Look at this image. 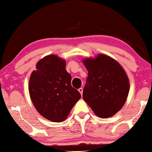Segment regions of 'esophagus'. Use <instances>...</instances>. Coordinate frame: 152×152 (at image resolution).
Instances as JSON below:
<instances>
[{"label":"esophagus","instance_id":"34e87169","mask_svg":"<svg viewBox=\"0 0 152 152\" xmlns=\"http://www.w3.org/2000/svg\"><path fill=\"white\" fill-rule=\"evenodd\" d=\"M78 91H79V92H80V94H81V95H82V94H83V88H79V89L78 90Z\"/></svg>","mask_w":152,"mask_h":152}]
</instances>
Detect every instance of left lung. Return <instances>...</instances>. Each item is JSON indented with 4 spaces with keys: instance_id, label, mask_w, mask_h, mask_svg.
Segmentation results:
<instances>
[{
    "instance_id": "left-lung-1",
    "label": "left lung",
    "mask_w": 152,
    "mask_h": 152,
    "mask_svg": "<svg viewBox=\"0 0 152 152\" xmlns=\"http://www.w3.org/2000/svg\"><path fill=\"white\" fill-rule=\"evenodd\" d=\"M83 62L88 71L83 99L94 113L101 118H108L124 104L130 83L122 66L107 55L86 58Z\"/></svg>"
}]
</instances>
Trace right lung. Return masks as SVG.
I'll list each match as a JSON object with an SVG mask.
<instances>
[{"label":"right lung","instance_id":"obj_1","mask_svg":"<svg viewBox=\"0 0 152 152\" xmlns=\"http://www.w3.org/2000/svg\"><path fill=\"white\" fill-rule=\"evenodd\" d=\"M71 81L66 62L57 56H47L37 63L36 71L30 75L28 90L32 103L42 116L54 122L66 120L81 98Z\"/></svg>","mask_w":152,"mask_h":152}]
</instances>
